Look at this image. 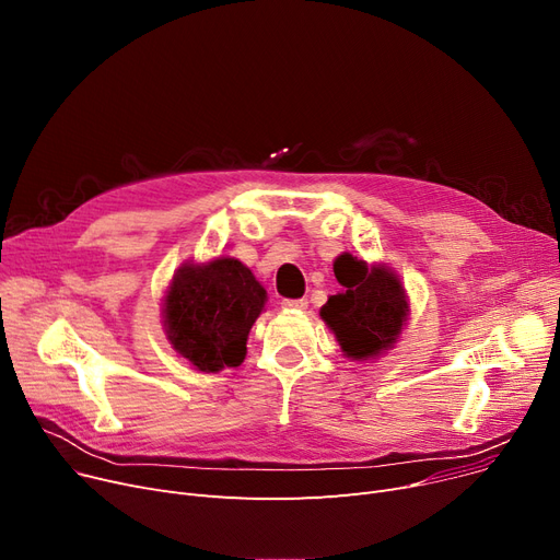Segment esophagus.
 I'll use <instances>...</instances> for the list:
<instances>
[{
    "mask_svg": "<svg viewBox=\"0 0 560 560\" xmlns=\"http://www.w3.org/2000/svg\"><path fill=\"white\" fill-rule=\"evenodd\" d=\"M282 307L284 310H305L307 307V299H284Z\"/></svg>",
    "mask_w": 560,
    "mask_h": 560,
    "instance_id": "esophagus-1",
    "label": "esophagus"
}]
</instances>
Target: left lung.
Here are the masks:
<instances>
[{"mask_svg": "<svg viewBox=\"0 0 560 560\" xmlns=\"http://www.w3.org/2000/svg\"><path fill=\"white\" fill-rule=\"evenodd\" d=\"M337 280L346 291L328 299L322 307V318L349 358L366 360L378 355L394 343L408 316L401 280L383 266L369 269L353 257L346 261Z\"/></svg>", "mask_w": 560, "mask_h": 560, "instance_id": "obj_1", "label": "left lung"}]
</instances>
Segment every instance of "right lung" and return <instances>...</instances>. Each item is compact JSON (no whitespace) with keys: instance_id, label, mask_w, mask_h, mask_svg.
<instances>
[{"instance_id":"obj_1","label":"right lung","mask_w":560,"mask_h":560,"mask_svg":"<svg viewBox=\"0 0 560 560\" xmlns=\"http://www.w3.org/2000/svg\"><path fill=\"white\" fill-rule=\"evenodd\" d=\"M264 301V287L238 259L184 266L173 278L164 310L173 349L211 374L238 366Z\"/></svg>"}]
</instances>
